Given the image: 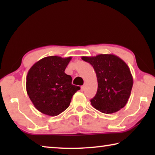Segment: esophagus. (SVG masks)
Listing matches in <instances>:
<instances>
[{"label": "esophagus", "instance_id": "34e87169", "mask_svg": "<svg viewBox=\"0 0 155 155\" xmlns=\"http://www.w3.org/2000/svg\"><path fill=\"white\" fill-rule=\"evenodd\" d=\"M84 90H85V85L81 86V90L83 91H84Z\"/></svg>", "mask_w": 155, "mask_h": 155}]
</instances>
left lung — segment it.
<instances>
[{"instance_id": "left-lung-1", "label": "left lung", "mask_w": 155, "mask_h": 155, "mask_svg": "<svg viewBox=\"0 0 155 155\" xmlns=\"http://www.w3.org/2000/svg\"><path fill=\"white\" fill-rule=\"evenodd\" d=\"M92 65L98 81L96 96L91 104L104 114L118 111L127 104L133 85L130 69L122 59L112 54L82 57Z\"/></svg>"}]
</instances>
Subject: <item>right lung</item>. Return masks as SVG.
<instances>
[{
	"label": "right lung",
	"instance_id": "add662e5",
	"mask_svg": "<svg viewBox=\"0 0 155 155\" xmlns=\"http://www.w3.org/2000/svg\"><path fill=\"white\" fill-rule=\"evenodd\" d=\"M71 57H46L28 70L27 92L34 107L44 114L56 116L69 107L81 87L72 85L71 76L64 72Z\"/></svg>",
	"mask_w": 155,
	"mask_h": 155
}]
</instances>
